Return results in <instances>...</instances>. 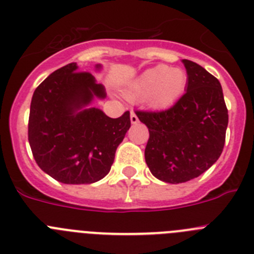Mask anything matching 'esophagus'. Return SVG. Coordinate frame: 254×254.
<instances>
[{
    "label": "esophagus",
    "mask_w": 254,
    "mask_h": 254,
    "mask_svg": "<svg viewBox=\"0 0 254 254\" xmlns=\"http://www.w3.org/2000/svg\"><path fill=\"white\" fill-rule=\"evenodd\" d=\"M130 122H131V124H136L139 122L138 116L135 115L134 111H131V114H130Z\"/></svg>",
    "instance_id": "obj_1"
}]
</instances>
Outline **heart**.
I'll return each instance as SVG.
<instances>
[{"instance_id":"heart-1","label":"heart","mask_w":254,"mask_h":254,"mask_svg":"<svg viewBox=\"0 0 254 254\" xmlns=\"http://www.w3.org/2000/svg\"><path fill=\"white\" fill-rule=\"evenodd\" d=\"M188 76L179 67L158 65L148 68L125 86V95L135 101L146 100L150 106L165 109L183 96Z\"/></svg>"}]
</instances>
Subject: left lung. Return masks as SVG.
<instances>
[{
    "label": "left lung",
    "instance_id": "left-lung-1",
    "mask_svg": "<svg viewBox=\"0 0 254 254\" xmlns=\"http://www.w3.org/2000/svg\"><path fill=\"white\" fill-rule=\"evenodd\" d=\"M186 94L159 113L136 111L149 129L145 162L151 174L170 184L199 177L218 160L226 141L228 110L220 82L204 67L182 60Z\"/></svg>",
    "mask_w": 254,
    "mask_h": 254
}]
</instances>
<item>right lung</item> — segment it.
Segmentation results:
<instances>
[{
	"label": "right lung",
	"instance_id": "obj_1",
	"mask_svg": "<svg viewBox=\"0 0 254 254\" xmlns=\"http://www.w3.org/2000/svg\"><path fill=\"white\" fill-rule=\"evenodd\" d=\"M103 66L95 65L100 71ZM105 87L76 63L54 71L32 95L28 143L37 165L64 184H91L111 169L115 151L130 127V113L111 119L94 99Z\"/></svg>",
	"mask_w": 254,
	"mask_h": 254
}]
</instances>
